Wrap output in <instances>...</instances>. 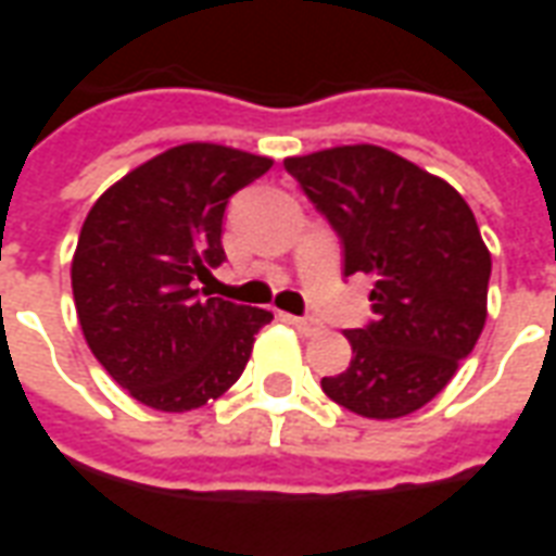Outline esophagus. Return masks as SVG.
Here are the masks:
<instances>
[{
  "label": "esophagus",
  "instance_id": "esophagus-1",
  "mask_svg": "<svg viewBox=\"0 0 556 556\" xmlns=\"http://www.w3.org/2000/svg\"><path fill=\"white\" fill-rule=\"evenodd\" d=\"M286 321H289L291 327H298V333H303V337L321 333V321H315V318H294V315H286Z\"/></svg>",
  "mask_w": 556,
  "mask_h": 556
}]
</instances>
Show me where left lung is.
I'll use <instances>...</instances> for the list:
<instances>
[{
	"instance_id": "8db88e82",
	"label": "left lung",
	"mask_w": 556,
	"mask_h": 556,
	"mask_svg": "<svg viewBox=\"0 0 556 556\" xmlns=\"http://www.w3.org/2000/svg\"><path fill=\"white\" fill-rule=\"evenodd\" d=\"M345 247V277H375V321L345 330L351 363L321 378L342 408L408 417L453 381L489 315L491 253L453 184L381 146L286 157Z\"/></svg>"
}]
</instances>
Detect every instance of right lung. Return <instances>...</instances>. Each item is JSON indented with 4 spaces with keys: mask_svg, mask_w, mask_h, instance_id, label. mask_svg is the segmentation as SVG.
<instances>
[{
    "mask_svg": "<svg viewBox=\"0 0 556 556\" xmlns=\"http://www.w3.org/2000/svg\"><path fill=\"white\" fill-rule=\"evenodd\" d=\"M270 166L241 148L184 142L91 205L71 262L79 327L115 384L148 408L184 414L223 396L274 318L193 289L226 258L229 195Z\"/></svg>",
    "mask_w": 556,
    "mask_h": 556,
    "instance_id": "obj_1",
    "label": "right lung"
}]
</instances>
